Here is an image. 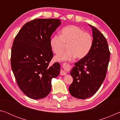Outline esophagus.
Wrapping results in <instances>:
<instances>
[{
	"mask_svg": "<svg viewBox=\"0 0 120 120\" xmlns=\"http://www.w3.org/2000/svg\"><path fill=\"white\" fill-rule=\"evenodd\" d=\"M67 74V72L66 71L64 70H61L60 71V75H62V76H64V75H66Z\"/></svg>",
	"mask_w": 120,
	"mask_h": 120,
	"instance_id": "34e87169",
	"label": "esophagus"
}]
</instances>
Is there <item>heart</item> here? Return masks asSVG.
<instances>
[{"label":"heart","instance_id":"obj_1","mask_svg":"<svg viewBox=\"0 0 120 120\" xmlns=\"http://www.w3.org/2000/svg\"><path fill=\"white\" fill-rule=\"evenodd\" d=\"M66 44H68V50L61 52ZM93 44L92 35L75 25L64 27L60 36H53L50 41L52 51L56 54L61 52L55 56V60L58 61H70L76 56L78 59L84 58L90 52Z\"/></svg>","mask_w":120,"mask_h":120}]
</instances>
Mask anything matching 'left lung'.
Masks as SVG:
<instances>
[{"label":"left lung","mask_w":120,"mask_h":120,"mask_svg":"<svg viewBox=\"0 0 120 120\" xmlns=\"http://www.w3.org/2000/svg\"><path fill=\"white\" fill-rule=\"evenodd\" d=\"M93 32V44L90 52L75 64L70 71L73 82L69 91L73 97L86 99L96 93L104 82L110 57L104 36L96 27L88 25Z\"/></svg>","instance_id":"1"}]
</instances>
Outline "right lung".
Listing matches in <instances>:
<instances>
[{
	"mask_svg": "<svg viewBox=\"0 0 120 120\" xmlns=\"http://www.w3.org/2000/svg\"><path fill=\"white\" fill-rule=\"evenodd\" d=\"M58 19H35L24 25L14 39L11 67L19 88L33 99L44 98L51 89L52 79L60 74V64H49L53 58L50 41L61 25Z\"/></svg>",
	"mask_w": 120,
	"mask_h": 120,
	"instance_id": "add662e5",
	"label": "right lung"
}]
</instances>
